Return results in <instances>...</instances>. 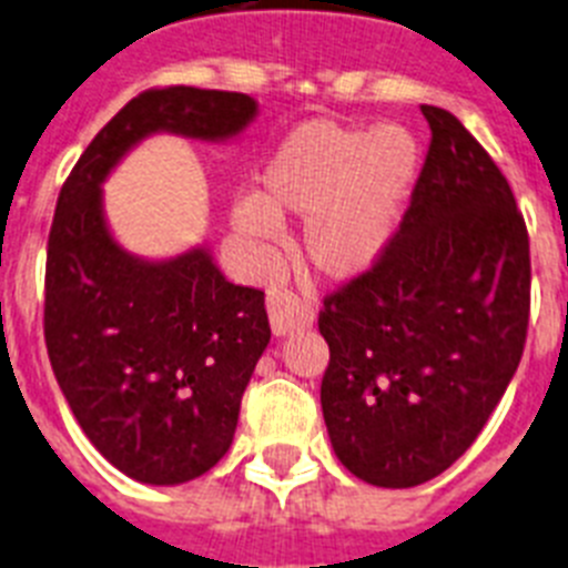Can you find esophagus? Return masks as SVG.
<instances>
[{
    "mask_svg": "<svg viewBox=\"0 0 568 568\" xmlns=\"http://www.w3.org/2000/svg\"><path fill=\"white\" fill-rule=\"evenodd\" d=\"M268 320L271 332L277 337H285L291 332L308 328L314 323V308L291 291H277L268 297Z\"/></svg>",
    "mask_w": 568,
    "mask_h": 568,
    "instance_id": "34e87169",
    "label": "esophagus"
}]
</instances>
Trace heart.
I'll return each mask as SVG.
<instances>
[{"instance_id":"1","label":"heart","mask_w":568,"mask_h":568,"mask_svg":"<svg viewBox=\"0 0 568 568\" xmlns=\"http://www.w3.org/2000/svg\"><path fill=\"white\" fill-rule=\"evenodd\" d=\"M420 165L423 145L406 125L312 120L280 142L260 171L256 196L234 202L231 223L251 243H271L277 220H305L312 268L354 280L392 243Z\"/></svg>"}]
</instances>
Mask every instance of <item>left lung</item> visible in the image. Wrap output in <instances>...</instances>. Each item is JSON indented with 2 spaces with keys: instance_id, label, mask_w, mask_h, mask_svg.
<instances>
[{
  "instance_id": "obj_1",
  "label": "left lung",
  "mask_w": 568,
  "mask_h": 568,
  "mask_svg": "<svg viewBox=\"0 0 568 568\" xmlns=\"http://www.w3.org/2000/svg\"><path fill=\"white\" fill-rule=\"evenodd\" d=\"M420 111L432 145L400 229L317 320L334 455L383 489L432 480L475 443L529 328V231L509 182L455 113Z\"/></svg>"
}]
</instances>
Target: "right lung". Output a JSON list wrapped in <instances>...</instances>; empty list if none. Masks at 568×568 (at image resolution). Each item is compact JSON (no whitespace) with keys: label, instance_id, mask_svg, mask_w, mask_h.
<instances>
[{"label":"right lung","instance_id":"1","mask_svg":"<svg viewBox=\"0 0 568 568\" xmlns=\"http://www.w3.org/2000/svg\"><path fill=\"white\" fill-rule=\"evenodd\" d=\"M254 113L248 93L142 91L59 191L45 263L48 357L88 440L151 486L194 480L223 460L271 325L263 291L229 283L205 248L165 263L122 251L100 185L142 136L229 140Z\"/></svg>","mask_w":568,"mask_h":568}]
</instances>
